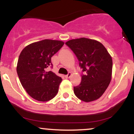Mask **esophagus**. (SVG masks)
Masks as SVG:
<instances>
[{
	"label": "esophagus",
	"instance_id": "esophagus-1",
	"mask_svg": "<svg viewBox=\"0 0 134 134\" xmlns=\"http://www.w3.org/2000/svg\"><path fill=\"white\" fill-rule=\"evenodd\" d=\"M71 74H72L71 72H69V73L67 74V75H65V78H67V79H68V78H69L70 76H71Z\"/></svg>",
	"mask_w": 134,
	"mask_h": 134
}]
</instances>
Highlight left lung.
I'll return each instance as SVG.
<instances>
[{
  "label": "left lung",
  "instance_id": "obj_1",
  "mask_svg": "<svg viewBox=\"0 0 134 134\" xmlns=\"http://www.w3.org/2000/svg\"><path fill=\"white\" fill-rule=\"evenodd\" d=\"M74 53L84 74L81 84L74 87L75 95L85 102L96 100L102 96L111 81L112 58L99 41L86 38L65 43Z\"/></svg>",
  "mask_w": 134,
  "mask_h": 134
}]
</instances>
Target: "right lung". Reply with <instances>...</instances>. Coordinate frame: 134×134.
Here are the masks:
<instances>
[{"instance_id": "obj_1", "label": "right lung", "mask_w": 134, "mask_h": 134, "mask_svg": "<svg viewBox=\"0 0 134 134\" xmlns=\"http://www.w3.org/2000/svg\"><path fill=\"white\" fill-rule=\"evenodd\" d=\"M62 41L43 40L26 47L20 53L17 73L21 84L31 97L39 101L53 99L62 78L52 71L51 58L64 45Z\"/></svg>"}]
</instances>
